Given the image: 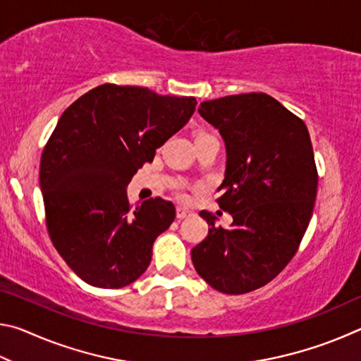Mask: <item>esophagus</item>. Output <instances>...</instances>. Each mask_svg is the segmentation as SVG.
Segmentation results:
<instances>
[{
    "label": "esophagus",
    "instance_id": "obj_1",
    "mask_svg": "<svg viewBox=\"0 0 361 361\" xmlns=\"http://www.w3.org/2000/svg\"><path fill=\"white\" fill-rule=\"evenodd\" d=\"M189 215H191V212L186 210V209H183V207H178V209H176V218H178V219H185Z\"/></svg>",
    "mask_w": 361,
    "mask_h": 361
}]
</instances>
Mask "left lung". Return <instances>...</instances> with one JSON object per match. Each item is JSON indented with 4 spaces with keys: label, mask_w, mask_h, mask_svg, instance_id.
Instances as JSON below:
<instances>
[{
    "label": "left lung",
    "mask_w": 361,
    "mask_h": 361,
    "mask_svg": "<svg viewBox=\"0 0 361 361\" xmlns=\"http://www.w3.org/2000/svg\"><path fill=\"white\" fill-rule=\"evenodd\" d=\"M199 114L219 130L226 173L216 199L229 228L202 210L209 235L191 250L195 271L212 288L243 295L276 279L298 252L312 218L317 175L304 121L262 92L202 102Z\"/></svg>",
    "instance_id": "1"
}]
</instances>
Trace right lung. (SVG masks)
I'll return each mask as SVG.
<instances>
[{
	"label": "right lung",
	"instance_id": "right-lung-1",
	"mask_svg": "<svg viewBox=\"0 0 361 361\" xmlns=\"http://www.w3.org/2000/svg\"><path fill=\"white\" fill-rule=\"evenodd\" d=\"M195 105L194 97L102 84L60 116L42 151L39 186L49 237L85 283L122 288L148 269L175 207L156 197L132 209L126 189Z\"/></svg>",
	"mask_w": 361,
	"mask_h": 361
}]
</instances>
